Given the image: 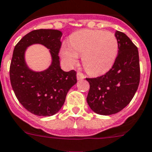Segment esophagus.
<instances>
[{"label": "esophagus", "mask_w": 152, "mask_h": 152, "mask_svg": "<svg viewBox=\"0 0 152 152\" xmlns=\"http://www.w3.org/2000/svg\"><path fill=\"white\" fill-rule=\"evenodd\" d=\"M85 78V76L83 74L80 73V72H77V80H81V79Z\"/></svg>", "instance_id": "esophagus-1"}]
</instances>
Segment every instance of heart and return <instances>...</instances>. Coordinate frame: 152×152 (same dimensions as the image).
Segmentation results:
<instances>
[{"mask_svg":"<svg viewBox=\"0 0 152 152\" xmlns=\"http://www.w3.org/2000/svg\"><path fill=\"white\" fill-rule=\"evenodd\" d=\"M65 44L61 55L68 67L77 63L78 55L85 70L91 75H102L109 71L118 53V41L113 32L84 29L74 32Z\"/></svg>","mask_w":152,"mask_h":152,"instance_id":"1","label":"heart"}]
</instances>
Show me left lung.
Wrapping results in <instances>:
<instances>
[{
	"label": "left lung",
	"mask_w": 152,
	"mask_h": 152,
	"mask_svg": "<svg viewBox=\"0 0 152 152\" xmlns=\"http://www.w3.org/2000/svg\"><path fill=\"white\" fill-rule=\"evenodd\" d=\"M118 54L106 75L86 78L90 85L87 102L99 115H112L126 107L136 93L140 82L139 54L137 46L124 32L116 31Z\"/></svg>",
	"instance_id": "1"
}]
</instances>
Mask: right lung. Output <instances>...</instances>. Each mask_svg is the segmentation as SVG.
Listing matches in <instances>:
<instances>
[{"mask_svg":"<svg viewBox=\"0 0 152 152\" xmlns=\"http://www.w3.org/2000/svg\"><path fill=\"white\" fill-rule=\"evenodd\" d=\"M62 32L56 29L33 30L24 36L14 49L10 80L19 102L31 113L50 116L61 110L68 91L77 83L74 70L64 71L60 66L59 51ZM41 44L49 49L52 61L44 71H32L24 59L28 46Z\"/></svg>","mask_w":152,"mask_h":152,"instance_id":"obj_1","label":"right lung"}]
</instances>
